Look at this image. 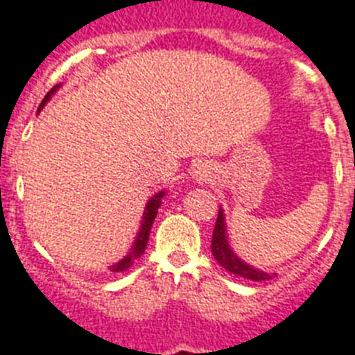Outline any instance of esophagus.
Here are the masks:
<instances>
[{"instance_id": "obj_1", "label": "esophagus", "mask_w": 355, "mask_h": 355, "mask_svg": "<svg viewBox=\"0 0 355 355\" xmlns=\"http://www.w3.org/2000/svg\"><path fill=\"white\" fill-rule=\"evenodd\" d=\"M199 173H200V171H199Z\"/></svg>"}]
</instances>
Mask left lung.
Returning <instances> with one entry per match:
<instances>
[{
	"label": "left lung",
	"mask_w": 355,
	"mask_h": 355,
	"mask_svg": "<svg viewBox=\"0 0 355 355\" xmlns=\"http://www.w3.org/2000/svg\"><path fill=\"white\" fill-rule=\"evenodd\" d=\"M211 254L214 258L219 261V265H223L225 269L230 270L232 275L241 276V278H247V280L261 282V280H270L272 276L263 272V270H258L247 265L245 261L237 258L236 254L230 250L227 241V236H225V217H223V211L219 210V216H217L216 228H214V236H211Z\"/></svg>",
	"instance_id": "8db88e82"
}]
</instances>
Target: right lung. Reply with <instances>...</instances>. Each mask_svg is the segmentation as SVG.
Masks as SVG:
<instances>
[{"label":"right lung","mask_w":355,"mask_h":355,"mask_svg":"<svg viewBox=\"0 0 355 355\" xmlns=\"http://www.w3.org/2000/svg\"><path fill=\"white\" fill-rule=\"evenodd\" d=\"M57 90V86L53 88L49 94L46 96V99L42 101L40 108L46 105V101L49 99V96H51L53 92ZM38 108V110H40ZM162 197H164V191H160V193H156L153 199L147 202V206H145V214H144V223H141V228H139V234L138 237H136V241H134L132 245V250H130V254H128L127 258H123L119 263L112 265V272H123V270H127L130 265L134 263V259H138L141 254H144L145 247H147V241H149V232H150V227H153V221H155L156 214H158V208H160L162 205Z\"/></svg>","instance_id":"right-lung-1"}]
</instances>
